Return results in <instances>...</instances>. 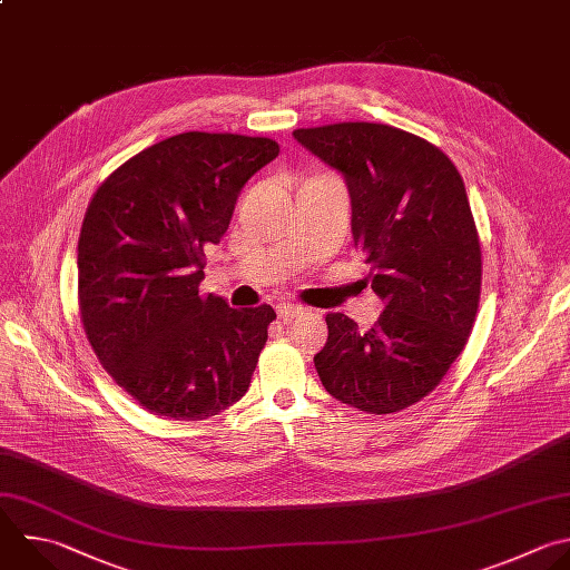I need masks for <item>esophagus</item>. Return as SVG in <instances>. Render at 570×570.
<instances>
[{
  "instance_id": "34e87169",
  "label": "esophagus",
  "mask_w": 570,
  "mask_h": 570,
  "mask_svg": "<svg viewBox=\"0 0 570 570\" xmlns=\"http://www.w3.org/2000/svg\"><path fill=\"white\" fill-rule=\"evenodd\" d=\"M275 308H277V315H279L282 320H293V317H297V315L304 311L299 304H286V302L277 304Z\"/></svg>"
}]
</instances>
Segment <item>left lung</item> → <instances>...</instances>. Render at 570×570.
I'll return each instance as SVG.
<instances>
[{
  "label": "left lung",
  "instance_id": "8db88e82",
  "mask_svg": "<svg viewBox=\"0 0 570 570\" xmlns=\"http://www.w3.org/2000/svg\"><path fill=\"white\" fill-rule=\"evenodd\" d=\"M344 176L351 235L385 311L368 331L326 315L313 362L324 390L360 412L392 414L425 399L463 351L481 293V246L465 185L432 142L381 122L295 129Z\"/></svg>",
  "mask_w": 570,
  "mask_h": 570
}]
</instances>
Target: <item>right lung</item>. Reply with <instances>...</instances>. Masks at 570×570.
I'll return each instance as SVG.
<instances>
[{
    "label": "right lung",
    "instance_id": "right-lung-1",
    "mask_svg": "<svg viewBox=\"0 0 570 570\" xmlns=\"http://www.w3.org/2000/svg\"><path fill=\"white\" fill-rule=\"evenodd\" d=\"M279 154L271 138L185 131L122 163L94 195L78 242L85 333L140 407L202 421L237 403L268 340V304L199 295L204 250L242 187Z\"/></svg>",
    "mask_w": 570,
    "mask_h": 570
}]
</instances>
